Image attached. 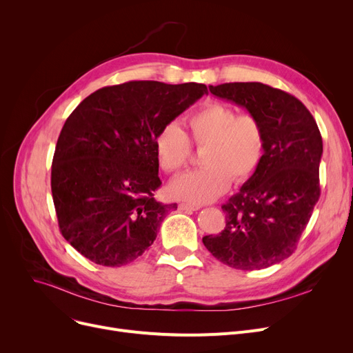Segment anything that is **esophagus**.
<instances>
[{
	"mask_svg": "<svg viewBox=\"0 0 353 353\" xmlns=\"http://www.w3.org/2000/svg\"><path fill=\"white\" fill-rule=\"evenodd\" d=\"M200 208H201L200 205H192V203H180L179 205L180 210H188V212H196Z\"/></svg>",
	"mask_w": 353,
	"mask_h": 353,
	"instance_id": "1",
	"label": "esophagus"
}]
</instances>
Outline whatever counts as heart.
<instances>
[{
	"mask_svg": "<svg viewBox=\"0 0 353 353\" xmlns=\"http://www.w3.org/2000/svg\"><path fill=\"white\" fill-rule=\"evenodd\" d=\"M189 138L205 150L200 163L203 169L189 172L173 180L172 197L200 205L225 193L230 180L243 183L257 170L265 153V130L253 114H237L223 103L210 101L188 119ZM160 169L174 174L186 165L192 156L190 142L177 124L164 125L154 141Z\"/></svg>",
	"mask_w": 353,
	"mask_h": 353,
	"instance_id": "1",
	"label": "heart"
}]
</instances>
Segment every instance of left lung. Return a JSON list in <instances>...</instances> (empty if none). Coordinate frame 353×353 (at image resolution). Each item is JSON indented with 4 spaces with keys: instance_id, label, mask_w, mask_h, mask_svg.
<instances>
[{
    "instance_id": "1",
    "label": "left lung",
    "mask_w": 353,
    "mask_h": 353,
    "mask_svg": "<svg viewBox=\"0 0 353 353\" xmlns=\"http://www.w3.org/2000/svg\"><path fill=\"white\" fill-rule=\"evenodd\" d=\"M209 90L261 120L265 153L253 176L221 206L226 228L203 237V243L230 268L265 269L294 252L319 200L322 136L305 104L283 90L262 83Z\"/></svg>"
}]
</instances>
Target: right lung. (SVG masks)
Here are the masks:
<instances>
[{
    "mask_svg": "<svg viewBox=\"0 0 353 353\" xmlns=\"http://www.w3.org/2000/svg\"><path fill=\"white\" fill-rule=\"evenodd\" d=\"M208 92L205 84L128 81L103 87L65 120L51 165V193L67 242L101 266L133 262L177 205L161 186L160 130Z\"/></svg>",
    "mask_w": 353,
    "mask_h": 353,
    "instance_id": "right-lung-1",
    "label": "right lung"
}]
</instances>
